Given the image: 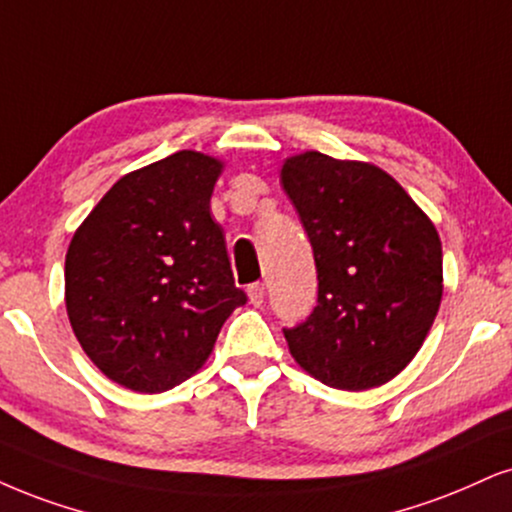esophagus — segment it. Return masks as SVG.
<instances>
[{
	"mask_svg": "<svg viewBox=\"0 0 512 512\" xmlns=\"http://www.w3.org/2000/svg\"><path fill=\"white\" fill-rule=\"evenodd\" d=\"M246 296H249V301L254 306H261L263 299H266V287H263V282H256V285H251L246 289Z\"/></svg>",
	"mask_w": 512,
	"mask_h": 512,
	"instance_id": "1",
	"label": "esophagus"
}]
</instances>
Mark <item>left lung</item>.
Segmentation results:
<instances>
[{"label":"left lung","mask_w":512,"mask_h":512,"mask_svg":"<svg viewBox=\"0 0 512 512\" xmlns=\"http://www.w3.org/2000/svg\"><path fill=\"white\" fill-rule=\"evenodd\" d=\"M280 180L318 270V306L285 330L289 353L327 387H382L413 361L437 318V227L375 163L308 149L282 161Z\"/></svg>","instance_id":"left-lung-1"}]
</instances>
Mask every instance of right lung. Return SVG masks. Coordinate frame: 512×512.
Listing matches in <instances>:
<instances>
[{"label":"right lung","instance_id":"right-lung-1","mask_svg":"<svg viewBox=\"0 0 512 512\" xmlns=\"http://www.w3.org/2000/svg\"><path fill=\"white\" fill-rule=\"evenodd\" d=\"M225 161L182 149L125 173L66 251V313L82 351L140 394L199 372L246 296L211 194Z\"/></svg>","mask_w":512,"mask_h":512}]
</instances>
